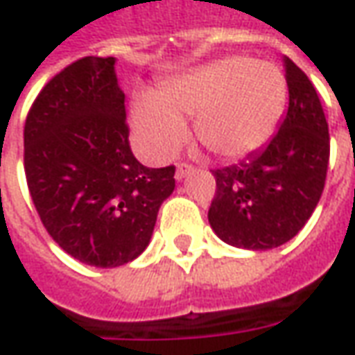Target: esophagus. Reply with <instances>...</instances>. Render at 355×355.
Returning <instances> with one entry per match:
<instances>
[{"instance_id": "obj_1", "label": "esophagus", "mask_w": 355, "mask_h": 355, "mask_svg": "<svg viewBox=\"0 0 355 355\" xmlns=\"http://www.w3.org/2000/svg\"><path fill=\"white\" fill-rule=\"evenodd\" d=\"M193 170H195V168H193L191 164L180 162L178 164V170H175V180H183V178H187Z\"/></svg>"}]
</instances>
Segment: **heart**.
Here are the masks:
<instances>
[{
	"mask_svg": "<svg viewBox=\"0 0 355 355\" xmlns=\"http://www.w3.org/2000/svg\"><path fill=\"white\" fill-rule=\"evenodd\" d=\"M288 96L282 71L251 58H226L170 83L162 94L145 90L133 102V129L141 150L164 160L187 137L183 117L210 153L241 158L275 133Z\"/></svg>",
	"mask_w": 355,
	"mask_h": 355,
	"instance_id": "obj_1",
	"label": "heart"
}]
</instances>
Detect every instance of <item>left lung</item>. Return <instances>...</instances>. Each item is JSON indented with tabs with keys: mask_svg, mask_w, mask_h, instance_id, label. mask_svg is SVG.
Segmentation results:
<instances>
[{
	"mask_svg": "<svg viewBox=\"0 0 355 355\" xmlns=\"http://www.w3.org/2000/svg\"><path fill=\"white\" fill-rule=\"evenodd\" d=\"M288 112L270 143L248 160L214 170L209 222L234 248L265 251L294 238L321 199L331 137L317 90L284 58Z\"/></svg>",
	"mask_w": 355,
	"mask_h": 355,
	"instance_id": "obj_1",
	"label": "left lung"
}]
</instances>
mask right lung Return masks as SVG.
Returning a JSON list of instances; mask_svg holds the SVG:
<instances>
[{"instance_id": "add662e5", "label": "right lung", "mask_w": 355, "mask_h": 355, "mask_svg": "<svg viewBox=\"0 0 355 355\" xmlns=\"http://www.w3.org/2000/svg\"><path fill=\"white\" fill-rule=\"evenodd\" d=\"M116 58L73 61L40 90L24 123V175L36 212L65 253L112 268L141 255L175 166L146 168L129 146Z\"/></svg>"}]
</instances>
